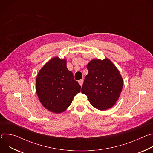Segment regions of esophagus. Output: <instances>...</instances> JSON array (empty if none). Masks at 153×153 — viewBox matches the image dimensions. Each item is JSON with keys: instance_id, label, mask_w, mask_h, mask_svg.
I'll return each mask as SVG.
<instances>
[{"instance_id": "1", "label": "esophagus", "mask_w": 153, "mask_h": 153, "mask_svg": "<svg viewBox=\"0 0 153 153\" xmlns=\"http://www.w3.org/2000/svg\"><path fill=\"white\" fill-rule=\"evenodd\" d=\"M78 82H79V83L80 84V85L82 86V85H83V79H81V80H79Z\"/></svg>"}]
</instances>
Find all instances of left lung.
<instances>
[{"instance_id": "obj_1", "label": "left lung", "mask_w": 153, "mask_h": 153, "mask_svg": "<svg viewBox=\"0 0 153 153\" xmlns=\"http://www.w3.org/2000/svg\"><path fill=\"white\" fill-rule=\"evenodd\" d=\"M86 67L88 74L85 77L81 92L99 110L113 107L119 98L123 84L119 71L107 58L93 59Z\"/></svg>"}]
</instances>
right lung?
I'll list each match as a JSON object with an SVG mask.
<instances>
[{"label": "right lung", "instance_id": "obj_1", "mask_svg": "<svg viewBox=\"0 0 153 153\" xmlns=\"http://www.w3.org/2000/svg\"><path fill=\"white\" fill-rule=\"evenodd\" d=\"M40 102L48 111L61 113L71 105L81 86L67 67L66 59L53 57L40 69L36 80Z\"/></svg>", "mask_w": 153, "mask_h": 153}]
</instances>
